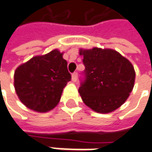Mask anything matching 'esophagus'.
<instances>
[{
  "label": "esophagus",
  "mask_w": 152,
  "mask_h": 152,
  "mask_svg": "<svg viewBox=\"0 0 152 152\" xmlns=\"http://www.w3.org/2000/svg\"><path fill=\"white\" fill-rule=\"evenodd\" d=\"M72 81H76V80H77V73L76 72H74L73 74L72 75Z\"/></svg>",
  "instance_id": "esophagus-1"
}]
</instances>
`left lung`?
I'll return each mask as SVG.
<instances>
[{
  "label": "left lung",
  "instance_id": "8db88e82",
  "mask_svg": "<svg viewBox=\"0 0 152 152\" xmlns=\"http://www.w3.org/2000/svg\"><path fill=\"white\" fill-rule=\"evenodd\" d=\"M85 79L79 93L86 106L98 113H110L127 100L136 72L132 64L116 50L94 47L80 49Z\"/></svg>",
  "mask_w": 152,
  "mask_h": 152
}]
</instances>
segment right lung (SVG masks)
Here are the masks:
<instances>
[{
	"label": "right lung",
	"instance_id": "right-lung-1",
	"mask_svg": "<svg viewBox=\"0 0 152 152\" xmlns=\"http://www.w3.org/2000/svg\"><path fill=\"white\" fill-rule=\"evenodd\" d=\"M63 53L53 50L34 56L16 68L14 86L20 101L27 108L46 112L58 104L64 87L72 79Z\"/></svg>",
	"mask_w": 152,
	"mask_h": 152
}]
</instances>
